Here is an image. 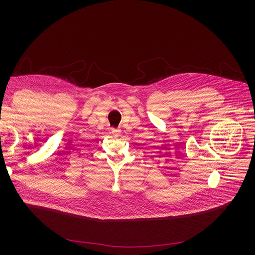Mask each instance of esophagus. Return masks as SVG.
<instances>
[{"mask_svg": "<svg viewBox=\"0 0 255 255\" xmlns=\"http://www.w3.org/2000/svg\"><path fill=\"white\" fill-rule=\"evenodd\" d=\"M112 133H113V135L114 136H120V134H121V130L120 129H115V128H113L112 129Z\"/></svg>", "mask_w": 255, "mask_h": 255, "instance_id": "obj_1", "label": "esophagus"}]
</instances>
